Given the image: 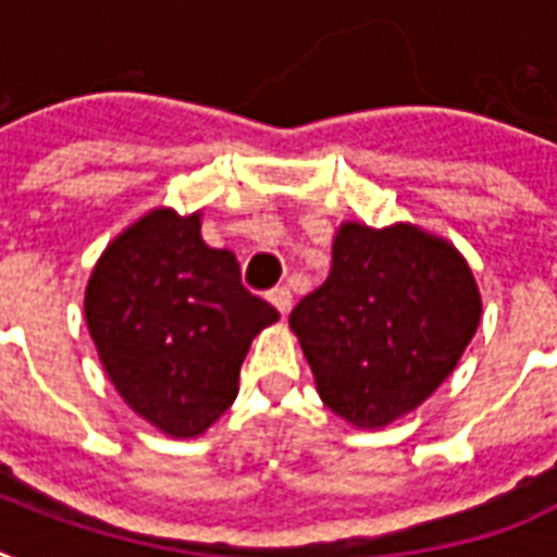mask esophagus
<instances>
[{"label": "esophagus", "instance_id": "34e87169", "mask_svg": "<svg viewBox=\"0 0 557 557\" xmlns=\"http://www.w3.org/2000/svg\"><path fill=\"white\" fill-rule=\"evenodd\" d=\"M269 304L277 309L280 314H286L288 309H292V292H288L286 286H277V288H271L269 292Z\"/></svg>", "mask_w": 557, "mask_h": 557}]
</instances>
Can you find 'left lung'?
<instances>
[{"instance_id":"1","label":"left lung","mask_w":557,"mask_h":557,"mask_svg":"<svg viewBox=\"0 0 557 557\" xmlns=\"http://www.w3.org/2000/svg\"><path fill=\"white\" fill-rule=\"evenodd\" d=\"M483 297L454 243L410 222H344L323 286L288 314L323 405L387 428L448 379L474 338Z\"/></svg>"}]
</instances>
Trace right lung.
<instances>
[{
	"instance_id": "obj_1",
	"label": "right lung",
	"mask_w": 557,
	"mask_h": 557,
	"mask_svg": "<svg viewBox=\"0 0 557 557\" xmlns=\"http://www.w3.org/2000/svg\"><path fill=\"white\" fill-rule=\"evenodd\" d=\"M86 323L126 405L173 440L208 431L239 393L251 341L280 314L201 239V210L156 208L107 245L86 283Z\"/></svg>"
}]
</instances>
